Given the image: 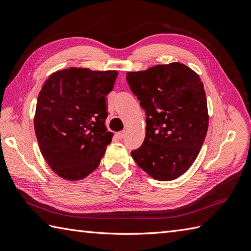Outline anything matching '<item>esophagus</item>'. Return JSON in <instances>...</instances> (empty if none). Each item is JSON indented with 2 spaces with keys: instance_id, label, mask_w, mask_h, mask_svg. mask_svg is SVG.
Wrapping results in <instances>:
<instances>
[{
  "instance_id": "obj_1",
  "label": "esophagus",
  "mask_w": 251,
  "mask_h": 251,
  "mask_svg": "<svg viewBox=\"0 0 251 251\" xmlns=\"http://www.w3.org/2000/svg\"><path fill=\"white\" fill-rule=\"evenodd\" d=\"M117 139H123V138L125 137V131H121V132H117L116 134Z\"/></svg>"
}]
</instances>
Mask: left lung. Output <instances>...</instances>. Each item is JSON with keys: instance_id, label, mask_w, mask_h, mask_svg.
<instances>
[{"instance_id": "left-lung-1", "label": "left lung", "mask_w": 251, "mask_h": 251, "mask_svg": "<svg viewBox=\"0 0 251 251\" xmlns=\"http://www.w3.org/2000/svg\"><path fill=\"white\" fill-rule=\"evenodd\" d=\"M126 79L147 115L145 141L132 158L153 179H177L194 163L207 135L209 116L199 74L172 62L128 72Z\"/></svg>"}]
</instances>
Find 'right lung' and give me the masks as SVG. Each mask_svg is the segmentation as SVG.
I'll use <instances>...</instances> for the list:
<instances>
[{
  "mask_svg": "<svg viewBox=\"0 0 251 251\" xmlns=\"http://www.w3.org/2000/svg\"><path fill=\"white\" fill-rule=\"evenodd\" d=\"M117 74L69 68L52 73L42 87L34 130L42 155L59 177L81 180L99 166L113 137L105 127V96Z\"/></svg>",
  "mask_w": 251,
  "mask_h": 251,
  "instance_id": "add662e5",
  "label": "right lung"
}]
</instances>
